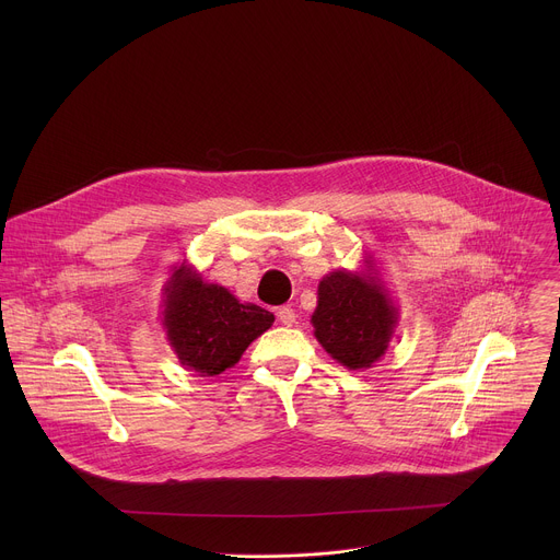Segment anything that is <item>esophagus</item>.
Masks as SVG:
<instances>
[{
  "label": "esophagus",
  "mask_w": 560,
  "mask_h": 560,
  "mask_svg": "<svg viewBox=\"0 0 560 560\" xmlns=\"http://www.w3.org/2000/svg\"><path fill=\"white\" fill-rule=\"evenodd\" d=\"M277 318H279V324H283V326H288V328L296 324V314H294V310H292V307H288V305L279 307Z\"/></svg>",
  "instance_id": "obj_1"
}]
</instances>
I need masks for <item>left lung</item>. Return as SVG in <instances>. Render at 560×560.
I'll list each match as a JSON object with an SVG mask.
<instances>
[{
    "label": "left lung",
    "mask_w": 560,
    "mask_h": 560,
    "mask_svg": "<svg viewBox=\"0 0 560 560\" xmlns=\"http://www.w3.org/2000/svg\"><path fill=\"white\" fill-rule=\"evenodd\" d=\"M314 337L348 370H368L387 352L398 324V310L372 257L361 270H335L318 281L312 312Z\"/></svg>",
    "instance_id": "1"
}]
</instances>
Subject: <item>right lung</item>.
Instances as JSON below:
<instances>
[{"label": "right lung", "instance_id": "obj_1", "mask_svg": "<svg viewBox=\"0 0 560 560\" xmlns=\"http://www.w3.org/2000/svg\"><path fill=\"white\" fill-rule=\"evenodd\" d=\"M162 303L171 348L179 363L199 376H217L238 363L246 348L275 324L272 312L203 281L188 261L173 268Z\"/></svg>", "mask_w": 560, "mask_h": 560}]
</instances>
